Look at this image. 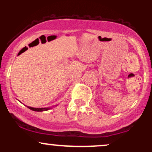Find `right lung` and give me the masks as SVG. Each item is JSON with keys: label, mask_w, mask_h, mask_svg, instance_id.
I'll list each match as a JSON object with an SVG mask.
<instances>
[{"label": "right lung", "mask_w": 152, "mask_h": 152, "mask_svg": "<svg viewBox=\"0 0 152 152\" xmlns=\"http://www.w3.org/2000/svg\"><path fill=\"white\" fill-rule=\"evenodd\" d=\"M58 106V105H56V106ZM29 109L32 110V111H48V110H49L51 109V107H46V108H34V107H31V106H26Z\"/></svg>", "instance_id": "1"}]
</instances>
